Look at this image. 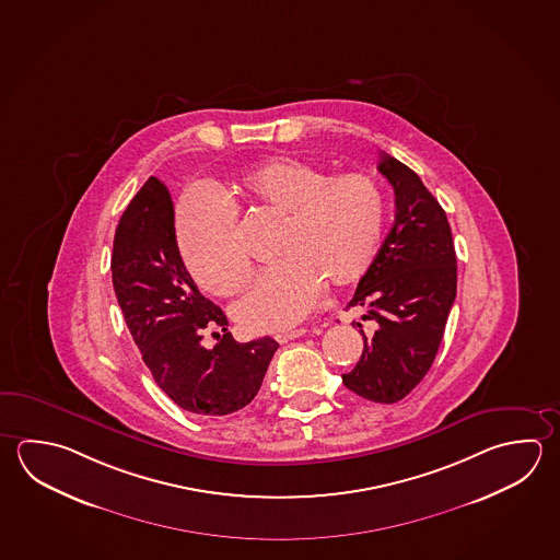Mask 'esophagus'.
Segmentation results:
<instances>
[{"instance_id": "esophagus-1", "label": "esophagus", "mask_w": 560, "mask_h": 560, "mask_svg": "<svg viewBox=\"0 0 560 560\" xmlns=\"http://www.w3.org/2000/svg\"><path fill=\"white\" fill-rule=\"evenodd\" d=\"M305 334V329H292V331H284V334H278L276 336V341L278 343H288V341H292V339H298V337H302Z\"/></svg>"}]
</instances>
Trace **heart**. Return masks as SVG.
<instances>
[{"mask_svg": "<svg viewBox=\"0 0 560 560\" xmlns=\"http://www.w3.org/2000/svg\"><path fill=\"white\" fill-rule=\"evenodd\" d=\"M233 197L284 217L278 265L234 304V319L253 334L282 331L302 322L326 284H355L375 262L385 195L366 173L331 175L314 163L278 158L238 175ZM175 233L195 282L209 294L241 292L253 275L233 205L211 189L185 194Z\"/></svg>", "mask_w": 560, "mask_h": 560, "instance_id": "heart-1", "label": "heart"}]
</instances>
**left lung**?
Returning a JSON list of instances; mask_svg holds the SVG:
<instances>
[{
    "label": "left lung",
    "instance_id": "left-lung-1",
    "mask_svg": "<svg viewBox=\"0 0 560 560\" xmlns=\"http://www.w3.org/2000/svg\"><path fill=\"white\" fill-rule=\"evenodd\" d=\"M378 172L395 189L397 214L347 305L363 307V319L376 327L371 337L361 329L363 355L341 378L359 397L393 405L434 363L456 300L458 266L446 213L417 173L385 152Z\"/></svg>",
    "mask_w": 560,
    "mask_h": 560
}]
</instances>
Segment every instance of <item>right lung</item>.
I'll return each mask as SVG.
<instances>
[{
    "label": "right lung",
    "mask_w": 560,
    "mask_h": 560,
    "mask_svg": "<svg viewBox=\"0 0 560 560\" xmlns=\"http://www.w3.org/2000/svg\"><path fill=\"white\" fill-rule=\"evenodd\" d=\"M113 284L118 305L153 381L177 407L224 417L246 407L262 385L278 343L234 341L226 316L187 272L167 187L150 177L126 207L114 234ZM211 332L218 343L203 346Z\"/></svg>",
    "instance_id": "1"
}]
</instances>
